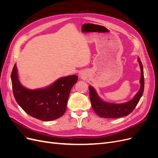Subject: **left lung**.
Segmentation results:
<instances>
[{
  "label": "left lung",
  "instance_id": "1",
  "mask_svg": "<svg viewBox=\"0 0 158 158\" xmlns=\"http://www.w3.org/2000/svg\"><path fill=\"white\" fill-rule=\"evenodd\" d=\"M138 62L141 69V78H140V89L135 95V98L131 101L125 103L116 104L105 102L100 99L95 92L94 88L89 86V98L92 106L95 113L100 117L103 118H119L127 116L128 114L132 112L136 107V105L139 102L140 99L144 92V71H143L142 64L140 59Z\"/></svg>",
  "mask_w": 158,
  "mask_h": 158
}]
</instances>
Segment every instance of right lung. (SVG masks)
Here are the masks:
<instances>
[{
	"label": "right lung",
	"mask_w": 158,
	"mask_h": 158,
	"mask_svg": "<svg viewBox=\"0 0 158 158\" xmlns=\"http://www.w3.org/2000/svg\"><path fill=\"white\" fill-rule=\"evenodd\" d=\"M11 80L14 98L23 111L39 120L49 121L59 118L65 113L70 90L78 81V76L60 78L44 89H29L19 82L15 64Z\"/></svg>",
	"instance_id": "right-lung-1"
}]
</instances>
